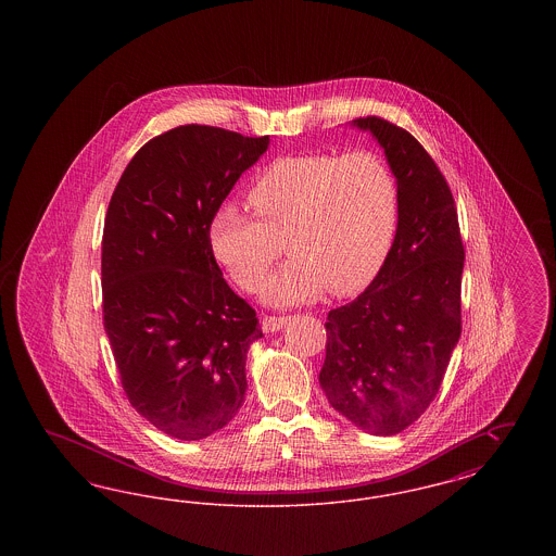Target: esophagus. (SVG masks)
I'll list each match as a JSON object with an SVG mask.
<instances>
[{
  "label": "esophagus",
  "instance_id": "esophagus-1",
  "mask_svg": "<svg viewBox=\"0 0 556 556\" xmlns=\"http://www.w3.org/2000/svg\"><path fill=\"white\" fill-rule=\"evenodd\" d=\"M288 317H265L263 318V331L265 333H275L288 325Z\"/></svg>",
  "mask_w": 556,
  "mask_h": 556
}]
</instances>
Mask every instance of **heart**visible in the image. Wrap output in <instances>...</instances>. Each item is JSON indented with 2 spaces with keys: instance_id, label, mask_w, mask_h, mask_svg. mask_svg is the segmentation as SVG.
<instances>
[{
  "instance_id": "b5f03b06",
  "label": "heart",
  "mask_w": 556,
  "mask_h": 556,
  "mask_svg": "<svg viewBox=\"0 0 556 556\" xmlns=\"http://www.w3.org/2000/svg\"><path fill=\"white\" fill-rule=\"evenodd\" d=\"M248 198L256 214L238 204L214 212L212 250L243 290H256L286 239L291 258L263 288L270 306L365 288L396 236V177L367 150L275 160Z\"/></svg>"
}]
</instances>
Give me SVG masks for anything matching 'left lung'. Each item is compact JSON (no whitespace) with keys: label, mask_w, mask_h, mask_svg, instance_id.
<instances>
[{"label":"left lung","mask_w":556,"mask_h":556,"mask_svg":"<svg viewBox=\"0 0 556 556\" xmlns=\"http://www.w3.org/2000/svg\"><path fill=\"white\" fill-rule=\"evenodd\" d=\"M350 125L372 135L396 177V236L369 288L329 313L318 381L350 424L396 435L431 404L458 344L465 250L448 184L424 146L377 116Z\"/></svg>","instance_id":"1"}]
</instances>
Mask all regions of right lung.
<instances>
[{
    "label": "right lung",
    "instance_id": "1",
    "mask_svg": "<svg viewBox=\"0 0 556 556\" xmlns=\"http://www.w3.org/2000/svg\"><path fill=\"white\" fill-rule=\"evenodd\" d=\"M268 148L206 125L148 141L127 164L102 239L104 327L132 408L162 433L204 440L245 400L256 313L214 261V212Z\"/></svg>",
    "mask_w": 556,
    "mask_h": 556
}]
</instances>
